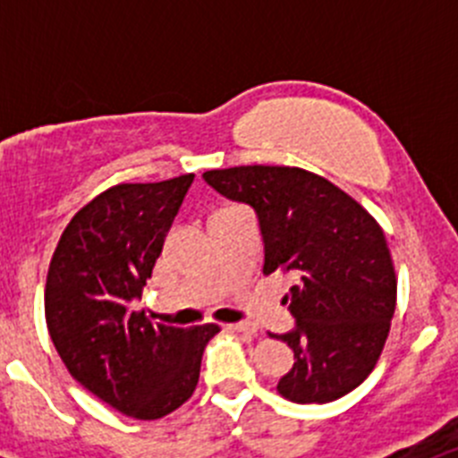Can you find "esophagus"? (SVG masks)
Masks as SVG:
<instances>
[{
    "label": "esophagus",
    "mask_w": 458,
    "mask_h": 458,
    "mask_svg": "<svg viewBox=\"0 0 458 458\" xmlns=\"http://www.w3.org/2000/svg\"><path fill=\"white\" fill-rule=\"evenodd\" d=\"M226 330H233V333L254 335V333H257V326H252V323H226Z\"/></svg>",
    "instance_id": "1"
}]
</instances>
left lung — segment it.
I'll list each match as a JSON object with an SVG mask.
<instances>
[{
	"label": "left lung",
	"mask_w": 458,
	"mask_h": 458,
	"mask_svg": "<svg viewBox=\"0 0 458 458\" xmlns=\"http://www.w3.org/2000/svg\"><path fill=\"white\" fill-rule=\"evenodd\" d=\"M204 181L257 213L264 273H291L284 295L295 326L277 335L293 367L277 392L295 403L349 394L374 369L396 305L383 229L349 194L298 167L213 169Z\"/></svg>",
	"instance_id": "1"
}]
</instances>
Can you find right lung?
I'll return each instance as SVG.
<instances>
[{
    "label": "right lung",
    "instance_id": "add662e5",
    "mask_svg": "<svg viewBox=\"0 0 458 458\" xmlns=\"http://www.w3.org/2000/svg\"><path fill=\"white\" fill-rule=\"evenodd\" d=\"M194 174L121 183L68 222L47 270L46 321L66 369L112 408L157 420L192 396L216 323H153L132 310Z\"/></svg>",
    "mask_w": 458,
    "mask_h": 458
}]
</instances>
